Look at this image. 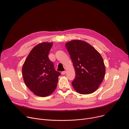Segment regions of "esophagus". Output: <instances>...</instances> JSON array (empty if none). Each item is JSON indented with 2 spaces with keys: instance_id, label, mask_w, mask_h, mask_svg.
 <instances>
[{
  "instance_id": "1",
  "label": "esophagus",
  "mask_w": 129,
  "mask_h": 129,
  "mask_svg": "<svg viewBox=\"0 0 129 129\" xmlns=\"http://www.w3.org/2000/svg\"><path fill=\"white\" fill-rule=\"evenodd\" d=\"M66 71H63V72H62V75H64V74H66Z\"/></svg>"
}]
</instances>
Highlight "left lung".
Here are the masks:
<instances>
[{"label": "left lung", "instance_id": "obj_1", "mask_svg": "<svg viewBox=\"0 0 129 129\" xmlns=\"http://www.w3.org/2000/svg\"><path fill=\"white\" fill-rule=\"evenodd\" d=\"M75 70L72 82L78 93L83 94L95 91L105 77L106 68L100 54L84 41L73 40L65 44Z\"/></svg>", "mask_w": 129, "mask_h": 129}]
</instances>
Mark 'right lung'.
I'll list each match as a JSON object with an SVG mask.
<instances>
[{
	"label": "right lung",
	"instance_id": "1",
	"mask_svg": "<svg viewBox=\"0 0 129 129\" xmlns=\"http://www.w3.org/2000/svg\"><path fill=\"white\" fill-rule=\"evenodd\" d=\"M52 42H42L35 46L29 53L22 66L24 82L36 96L47 97L55 90L60 73L54 69L49 59Z\"/></svg>",
	"mask_w": 129,
	"mask_h": 129
}]
</instances>
